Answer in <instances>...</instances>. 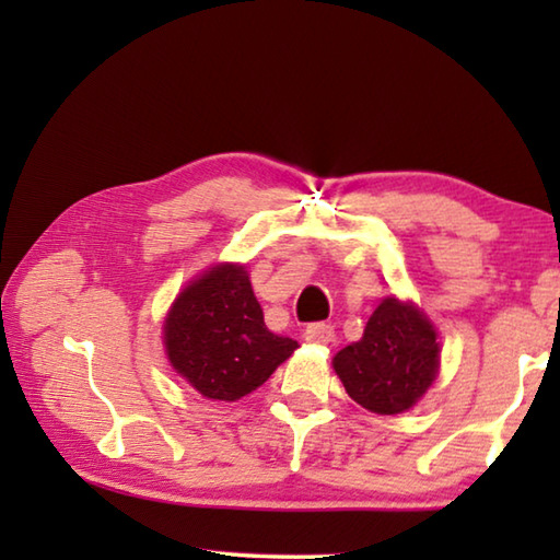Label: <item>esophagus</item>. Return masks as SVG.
Instances as JSON below:
<instances>
[{
	"mask_svg": "<svg viewBox=\"0 0 560 560\" xmlns=\"http://www.w3.org/2000/svg\"><path fill=\"white\" fill-rule=\"evenodd\" d=\"M303 338H306L308 343L326 346L336 338V330L330 324H311V326H306V330H303Z\"/></svg>",
	"mask_w": 560,
	"mask_h": 560,
	"instance_id": "34e87169",
	"label": "esophagus"
}]
</instances>
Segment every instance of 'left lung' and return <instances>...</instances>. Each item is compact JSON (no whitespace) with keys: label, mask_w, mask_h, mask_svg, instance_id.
Returning <instances> with one entry per match:
<instances>
[{"label":"left lung","mask_w":560,"mask_h":560,"mask_svg":"<svg viewBox=\"0 0 560 560\" xmlns=\"http://www.w3.org/2000/svg\"><path fill=\"white\" fill-rule=\"evenodd\" d=\"M334 368L346 393L365 410L400 415L438 377V330L412 303L387 296L368 318L363 338L338 350Z\"/></svg>","instance_id":"left-lung-1"}]
</instances>
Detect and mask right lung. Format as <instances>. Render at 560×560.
<instances>
[{"label":"right lung","mask_w":560,"mask_h":560,"mask_svg":"<svg viewBox=\"0 0 560 560\" xmlns=\"http://www.w3.org/2000/svg\"><path fill=\"white\" fill-rule=\"evenodd\" d=\"M170 365L210 400L257 390L299 343L273 336L242 264H217L179 291L165 318Z\"/></svg>","instance_id":"1"}]
</instances>
